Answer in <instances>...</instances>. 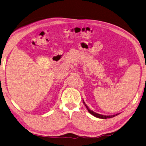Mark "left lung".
Wrapping results in <instances>:
<instances>
[{
    "label": "left lung",
    "instance_id": "1",
    "mask_svg": "<svg viewBox=\"0 0 146 146\" xmlns=\"http://www.w3.org/2000/svg\"><path fill=\"white\" fill-rule=\"evenodd\" d=\"M83 103H84V104H85V106H86V108H87V110H88V111L89 113L92 115L95 116V117H98V118L104 119H108V118L110 119V118H111V117H114L115 116L117 115H119V113H117V114H115V115H101V114L97 113H96V112H94V111H93L92 110H91L89 109V108L87 106V105H86V104H85V102H84V101H83Z\"/></svg>",
    "mask_w": 146,
    "mask_h": 146
}]
</instances>
